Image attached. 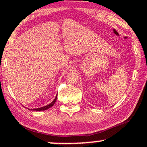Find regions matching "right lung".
Wrapping results in <instances>:
<instances>
[{"mask_svg":"<svg viewBox=\"0 0 147 147\" xmlns=\"http://www.w3.org/2000/svg\"><path fill=\"white\" fill-rule=\"evenodd\" d=\"M56 99H57V96H55V99L53 100V101H52L51 103H50V104H49L48 105V106H44V107H41V108H39V109H33L34 111H45V110H47V109H49V108H51V106H53V105H54V103H55V101H56Z\"/></svg>","mask_w":147,"mask_h":147,"instance_id":"1","label":"right lung"}]
</instances>
